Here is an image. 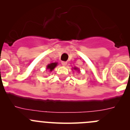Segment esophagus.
<instances>
[{"instance_id": "esophagus-1", "label": "esophagus", "mask_w": 130, "mask_h": 130, "mask_svg": "<svg viewBox=\"0 0 130 130\" xmlns=\"http://www.w3.org/2000/svg\"><path fill=\"white\" fill-rule=\"evenodd\" d=\"M61 64H62V65H63V66H65V65L67 64V61H61Z\"/></svg>"}]
</instances>
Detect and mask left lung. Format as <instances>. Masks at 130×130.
Segmentation results:
<instances>
[{
	"mask_svg": "<svg viewBox=\"0 0 130 130\" xmlns=\"http://www.w3.org/2000/svg\"><path fill=\"white\" fill-rule=\"evenodd\" d=\"M74 70H77V68L75 67V68H74Z\"/></svg>",
	"mask_w": 130,
	"mask_h": 130,
	"instance_id": "8db88e82",
	"label": "left lung"
}]
</instances>
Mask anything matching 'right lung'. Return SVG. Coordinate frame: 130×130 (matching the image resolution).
<instances>
[{
  "label": "right lung",
  "mask_w": 130,
  "mask_h": 130,
  "mask_svg": "<svg viewBox=\"0 0 130 130\" xmlns=\"http://www.w3.org/2000/svg\"><path fill=\"white\" fill-rule=\"evenodd\" d=\"M57 65V63H52L49 64V65H48V66H47V69L50 70V71H52V70L55 68Z\"/></svg>",
  "instance_id": "add662e5"
}]
</instances>
